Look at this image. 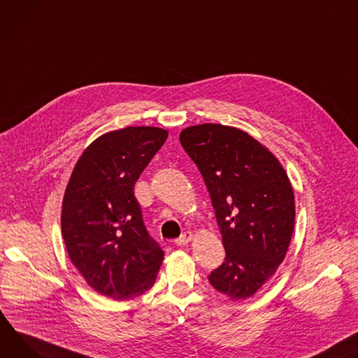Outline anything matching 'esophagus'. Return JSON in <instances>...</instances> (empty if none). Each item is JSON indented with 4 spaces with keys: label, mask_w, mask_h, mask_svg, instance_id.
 Returning a JSON list of instances; mask_svg holds the SVG:
<instances>
[{
    "label": "esophagus",
    "mask_w": 358,
    "mask_h": 358,
    "mask_svg": "<svg viewBox=\"0 0 358 358\" xmlns=\"http://www.w3.org/2000/svg\"><path fill=\"white\" fill-rule=\"evenodd\" d=\"M192 239H193V233H192V231H185V233L180 234V237H178V239L175 241V243H176L178 246H185V245H187Z\"/></svg>",
    "instance_id": "34e87169"
}]
</instances>
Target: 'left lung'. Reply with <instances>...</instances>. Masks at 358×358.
Returning a JSON list of instances; mask_svg holds the SVG:
<instances>
[{"label":"left lung","instance_id":"left-lung-1","mask_svg":"<svg viewBox=\"0 0 358 358\" xmlns=\"http://www.w3.org/2000/svg\"><path fill=\"white\" fill-rule=\"evenodd\" d=\"M179 139L208 186L226 250L209 282L231 300L249 299L286 257L296 219L290 179L242 129L202 124L185 128Z\"/></svg>","mask_w":358,"mask_h":358}]
</instances>
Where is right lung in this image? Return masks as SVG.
I'll return each instance as SVG.
<instances>
[{
  "label": "right lung",
  "mask_w": 358,
  "mask_h": 358,
  "mask_svg": "<svg viewBox=\"0 0 358 358\" xmlns=\"http://www.w3.org/2000/svg\"><path fill=\"white\" fill-rule=\"evenodd\" d=\"M166 138L156 127L101 135L78 159L65 189L61 230L69 259L88 286L113 300L148 292L164 262L134 187Z\"/></svg>",
  "instance_id": "add662e5"
}]
</instances>
